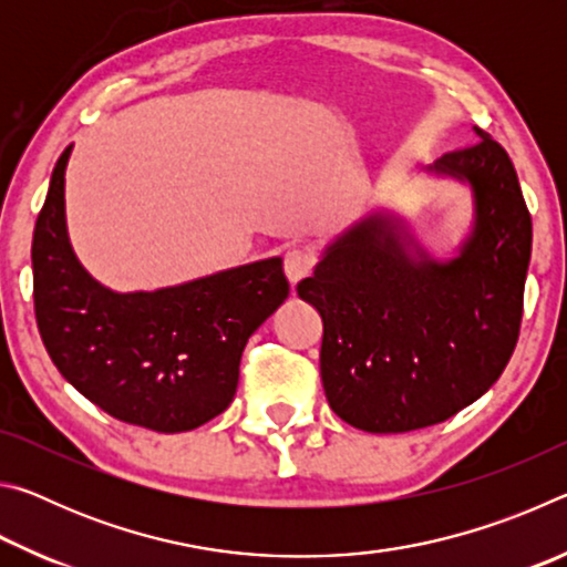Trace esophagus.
I'll list each match as a JSON object with an SVG mask.
<instances>
[{
	"instance_id": "34e87169",
	"label": "esophagus",
	"mask_w": 567,
	"mask_h": 567,
	"mask_svg": "<svg viewBox=\"0 0 567 567\" xmlns=\"http://www.w3.org/2000/svg\"><path fill=\"white\" fill-rule=\"evenodd\" d=\"M312 267H315L312 255L305 252V249H300V247H295L285 255V275H287V280H290V285H297L300 280H305V277L312 272Z\"/></svg>"
}]
</instances>
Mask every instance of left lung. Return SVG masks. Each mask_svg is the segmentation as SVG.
<instances>
[{"label": "left lung", "instance_id": "8db88e82", "mask_svg": "<svg viewBox=\"0 0 567 567\" xmlns=\"http://www.w3.org/2000/svg\"><path fill=\"white\" fill-rule=\"evenodd\" d=\"M477 145L425 172L473 192V227L435 260L405 219L375 209L324 247L297 295L322 318L320 375L334 415L364 433L453 417L503 375L523 318L533 223L507 152Z\"/></svg>", "mask_w": 567, "mask_h": 567}]
</instances>
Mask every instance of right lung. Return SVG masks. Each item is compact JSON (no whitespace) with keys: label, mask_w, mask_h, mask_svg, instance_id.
<instances>
[{"label":"right lung","mask_w":567,"mask_h":567,"mask_svg":"<svg viewBox=\"0 0 567 567\" xmlns=\"http://www.w3.org/2000/svg\"><path fill=\"white\" fill-rule=\"evenodd\" d=\"M56 159L32 239L34 315L62 378L112 417L155 433H187L227 410L239 358L290 285L282 257L152 292H114L76 260Z\"/></svg>","instance_id":"obj_1"}]
</instances>
